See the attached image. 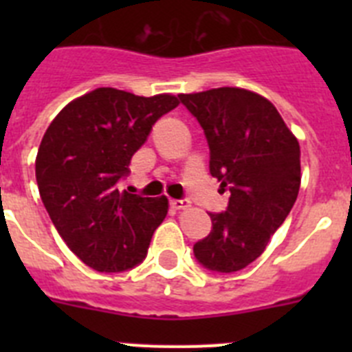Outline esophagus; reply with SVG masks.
<instances>
[{
    "label": "esophagus",
    "instance_id": "esophagus-1",
    "mask_svg": "<svg viewBox=\"0 0 352 352\" xmlns=\"http://www.w3.org/2000/svg\"><path fill=\"white\" fill-rule=\"evenodd\" d=\"M170 206L174 210H186V208H190V201L188 199H173L170 201Z\"/></svg>",
    "mask_w": 352,
    "mask_h": 352
}]
</instances>
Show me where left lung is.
<instances>
[{"label": "left lung", "instance_id": "8db88e82", "mask_svg": "<svg viewBox=\"0 0 352 352\" xmlns=\"http://www.w3.org/2000/svg\"><path fill=\"white\" fill-rule=\"evenodd\" d=\"M210 146V173L231 192L223 213L194 254L211 272L232 273L257 259L294 206L301 183L300 144L275 105L243 88L182 93Z\"/></svg>", "mask_w": 352, "mask_h": 352}]
</instances>
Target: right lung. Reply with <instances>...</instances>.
<instances>
[{
	"mask_svg": "<svg viewBox=\"0 0 352 352\" xmlns=\"http://www.w3.org/2000/svg\"><path fill=\"white\" fill-rule=\"evenodd\" d=\"M178 96L96 88L65 105L43 133L35 160L40 197L65 243L96 272L133 268L148 254L169 201L116 186L155 121Z\"/></svg>",
	"mask_w": 352,
	"mask_h": 352,
	"instance_id": "1",
	"label": "right lung"
}]
</instances>
